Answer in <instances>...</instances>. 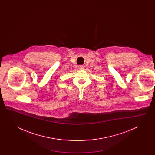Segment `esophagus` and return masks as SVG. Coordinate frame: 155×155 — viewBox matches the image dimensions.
I'll return each instance as SVG.
<instances>
[{"label":"esophagus","mask_w":155,"mask_h":155,"mask_svg":"<svg viewBox=\"0 0 155 155\" xmlns=\"http://www.w3.org/2000/svg\"><path fill=\"white\" fill-rule=\"evenodd\" d=\"M79 68H80V70H84V67L82 66H80L79 67Z\"/></svg>","instance_id":"34e87169"}]
</instances>
